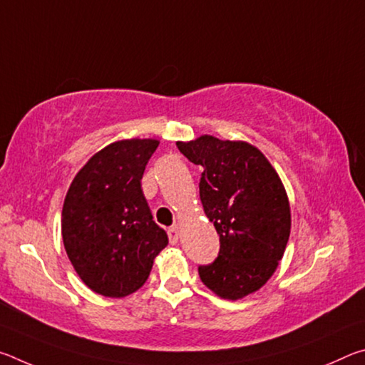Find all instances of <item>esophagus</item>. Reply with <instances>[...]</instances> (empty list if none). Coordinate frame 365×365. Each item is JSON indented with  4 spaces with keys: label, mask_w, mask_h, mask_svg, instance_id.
Listing matches in <instances>:
<instances>
[{
    "label": "esophagus",
    "mask_w": 365,
    "mask_h": 365,
    "mask_svg": "<svg viewBox=\"0 0 365 365\" xmlns=\"http://www.w3.org/2000/svg\"><path fill=\"white\" fill-rule=\"evenodd\" d=\"M168 235H169L170 243L175 245L178 242V238H180V228H178V225H172L168 230Z\"/></svg>",
    "instance_id": "obj_1"
}]
</instances>
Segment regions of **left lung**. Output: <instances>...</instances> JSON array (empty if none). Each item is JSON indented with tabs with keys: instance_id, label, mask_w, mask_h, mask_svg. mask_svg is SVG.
<instances>
[{
	"instance_id": "obj_1",
	"label": "left lung",
	"mask_w": 365,
	"mask_h": 365,
	"mask_svg": "<svg viewBox=\"0 0 365 365\" xmlns=\"http://www.w3.org/2000/svg\"><path fill=\"white\" fill-rule=\"evenodd\" d=\"M177 148L202 168L200 197L220 240L217 259L197 269L201 282L220 298L242 299L267 283L285 252L287 190L269 159L246 141L201 135Z\"/></svg>"
}]
</instances>
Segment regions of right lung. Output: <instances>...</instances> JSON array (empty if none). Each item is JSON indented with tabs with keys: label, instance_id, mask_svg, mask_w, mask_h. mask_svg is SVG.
<instances>
[{
	"label": "right lung",
	"instance_id": "add662e5",
	"mask_svg": "<svg viewBox=\"0 0 365 365\" xmlns=\"http://www.w3.org/2000/svg\"><path fill=\"white\" fill-rule=\"evenodd\" d=\"M158 145L154 138L114 141L86 160L67 190L61 219L67 257L101 296L123 298L143 287L169 243L141 190Z\"/></svg>",
	"mask_w": 365,
	"mask_h": 365
}]
</instances>
